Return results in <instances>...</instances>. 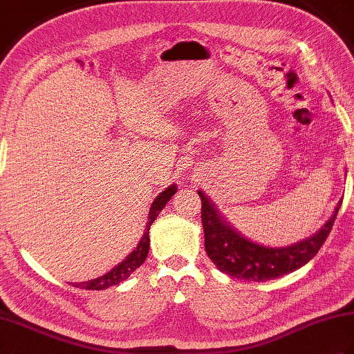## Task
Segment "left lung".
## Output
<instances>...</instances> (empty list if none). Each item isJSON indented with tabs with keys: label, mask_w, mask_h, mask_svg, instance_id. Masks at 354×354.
Here are the masks:
<instances>
[{
	"label": "left lung",
	"mask_w": 354,
	"mask_h": 354,
	"mask_svg": "<svg viewBox=\"0 0 354 354\" xmlns=\"http://www.w3.org/2000/svg\"><path fill=\"white\" fill-rule=\"evenodd\" d=\"M198 193L202 199L201 217L208 257L221 272L248 281L274 280L309 263L324 245L342 204V201L337 202L332 217L313 236L289 246L270 248L254 243L239 234L227 221L222 219L205 193L201 190Z\"/></svg>",
	"instance_id": "1"
}]
</instances>
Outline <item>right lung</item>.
<instances>
[{"instance_id": "right-lung-1", "label": "right lung", "mask_w": 354, "mask_h": 354, "mask_svg": "<svg viewBox=\"0 0 354 354\" xmlns=\"http://www.w3.org/2000/svg\"><path fill=\"white\" fill-rule=\"evenodd\" d=\"M176 190H178L176 185L173 184V185L167 187V189H165L162 193L158 194L156 199L153 201V204L150 205L149 216H147L149 222L146 225L145 234H142L140 243L122 263H120V265H117L114 269H111L108 274H104L99 278H94V280H91V281H84V283H76V284L73 283V286H76V288H79V289H86V290H103V289L109 288V286H114V284L124 281L135 269H138L142 263H145V260L147 257V252H149L150 225L155 222L158 214L161 213V209L171 199V196L176 193Z\"/></svg>"}]
</instances>
